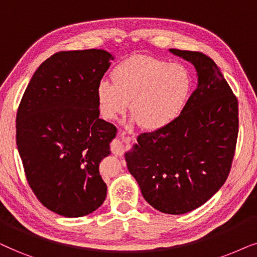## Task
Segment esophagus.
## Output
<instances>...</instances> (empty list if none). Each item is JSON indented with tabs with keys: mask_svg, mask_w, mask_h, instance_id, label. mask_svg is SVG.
I'll return each mask as SVG.
<instances>
[{
	"mask_svg": "<svg viewBox=\"0 0 257 257\" xmlns=\"http://www.w3.org/2000/svg\"><path fill=\"white\" fill-rule=\"evenodd\" d=\"M118 135L121 136V138L123 139V138H124L125 133L122 132V131H119V132H118ZM111 152H112V154H115V155H122L123 152H124V143L119 142V141L112 143V146H111Z\"/></svg>",
	"mask_w": 257,
	"mask_h": 257,
	"instance_id": "obj_1",
	"label": "esophagus"
}]
</instances>
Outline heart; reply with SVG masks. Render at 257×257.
<instances>
[{"label": "heart", "mask_w": 257, "mask_h": 257, "mask_svg": "<svg viewBox=\"0 0 257 257\" xmlns=\"http://www.w3.org/2000/svg\"><path fill=\"white\" fill-rule=\"evenodd\" d=\"M111 81L97 84L98 110L114 119L128 107L140 126L160 129L177 117L191 90V76L183 64L136 55L117 64Z\"/></svg>", "instance_id": "1"}]
</instances>
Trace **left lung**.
<instances>
[{
  "instance_id": "1",
  "label": "left lung",
  "mask_w": 257,
  "mask_h": 257,
  "mask_svg": "<svg viewBox=\"0 0 257 257\" xmlns=\"http://www.w3.org/2000/svg\"><path fill=\"white\" fill-rule=\"evenodd\" d=\"M169 51L194 64L197 88L176 118L139 135L125 161L150 206L181 215L206 203L227 180L237 141L238 102L210 57Z\"/></svg>"
}]
</instances>
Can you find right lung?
I'll return each instance as SVG.
<instances>
[{"label":"right lung","instance_id":"obj_1","mask_svg":"<svg viewBox=\"0 0 257 257\" xmlns=\"http://www.w3.org/2000/svg\"><path fill=\"white\" fill-rule=\"evenodd\" d=\"M114 60L102 49L60 51L33 75L16 115V145L30 188L64 217L96 210L107 196L98 172L116 126L101 119L96 89Z\"/></svg>","mask_w":257,"mask_h":257}]
</instances>
